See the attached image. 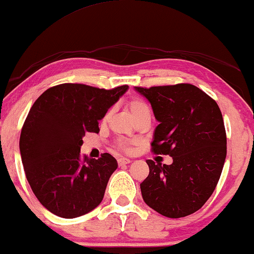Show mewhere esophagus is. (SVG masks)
<instances>
[{
  "instance_id": "obj_1",
  "label": "esophagus",
  "mask_w": 254,
  "mask_h": 254,
  "mask_svg": "<svg viewBox=\"0 0 254 254\" xmlns=\"http://www.w3.org/2000/svg\"><path fill=\"white\" fill-rule=\"evenodd\" d=\"M117 163H119L120 166H122V165H126V164L131 163V161L128 160V158L123 157V158H119V160H117Z\"/></svg>"
}]
</instances>
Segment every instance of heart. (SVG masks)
Returning <instances> with one entry per match:
<instances>
[{
  "instance_id": "obj_1",
  "label": "heart",
  "mask_w": 254,
  "mask_h": 254,
  "mask_svg": "<svg viewBox=\"0 0 254 254\" xmlns=\"http://www.w3.org/2000/svg\"><path fill=\"white\" fill-rule=\"evenodd\" d=\"M127 107L128 109V112H130L132 119L134 121L142 116H150V109L148 107V105H147L143 100L138 99V98H132V99L128 100L127 103ZM107 116L108 115H106L104 120L107 119ZM117 148L126 151L130 150V147L124 142L119 143V145H117Z\"/></svg>"
}]
</instances>
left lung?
<instances>
[{"label": "left lung", "mask_w": 254, "mask_h": 254, "mask_svg": "<svg viewBox=\"0 0 254 254\" xmlns=\"http://www.w3.org/2000/svg\"><path fill=\"white\" fill-rule=\"evenodd\" d=\"M149 101L158 126L151 150L173 163L147 160L149 175L140 184L142 198L168 218H183L202 207L214 191L227 155L224 119L218 104L197 86H135Z\"/></svg>", "instance_id": "8db88e82"}]
</instances>
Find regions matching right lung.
<instances>
[{
    "label": "right lung",
    "instance_id": "obj_1",
    "mask_svg": "<svg viewBox=\"0 0 254 254\" xmlns=\"http://www.w3.org/2000/svg\"><path fill=\"white\" fill-rule=\"evenodd\" d=\"M127 89L64 83L44 91L32 106L19 148L29 186L51 213L73 219L101 203L117 162L108 153L98 160L82 157V138L99 132V121Z\"/></svg>",
    "mask_w": 254,
    "mask_h": 254
}]
</instances>
